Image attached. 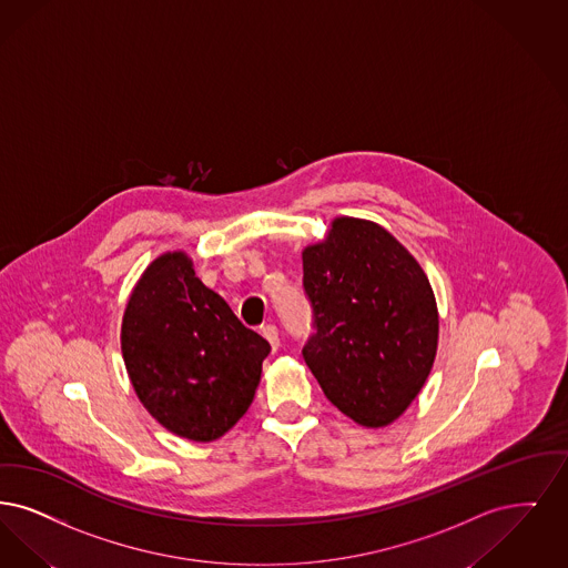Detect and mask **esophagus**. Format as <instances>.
Listing matches in <instances>:
<instances>
[{"mask_svg":"<svg viewBox=\"0 0 568 568\" xmlns=\"http://www.w3.org/2000/svg\"><path fill=\"white\" fill-rule=\"evenodd\" d=\"M261 333H263V337L270 342V346H272L273 352L280 347V335H277V328L273 326V324H265L263 328H261Z\"/></svg>","mask_w":568,"mask_h":568,"instance_id":"obj_1","label":"esophagus"}]
</instances>
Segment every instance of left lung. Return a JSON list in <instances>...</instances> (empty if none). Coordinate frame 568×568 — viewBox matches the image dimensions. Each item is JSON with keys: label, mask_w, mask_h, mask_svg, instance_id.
<instances>
[{"label": "left lung", "mask_w": 568, "mask_h": 568, "mask_svg": "<svg viewBox=\"0 0 568 568\" xmlns=\"http://www.w3.org/2000/svg\"><path fill=\"white\" fill-rule=\"evenodd\" d=\"M316 335L303 358L324 396L365 428L405 414L439 344L435 293L414 254L377 222L337 216L303 247Z\"/></svg>", "instance_id": "obj_1"}]
</instances>
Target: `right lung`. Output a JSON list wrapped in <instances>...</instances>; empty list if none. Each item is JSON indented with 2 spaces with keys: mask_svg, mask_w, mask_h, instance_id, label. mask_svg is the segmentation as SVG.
Segmentation results:
<instances>
[{
  "mask_svg": "<svg viewBox=\"0 0 568 568\" xmlns=\"http://www.w3.org/2000/svg\"><path fill=\"white\" fill-rule=\"evenodd\" d=\"M121 349L150 416L182 439L207 444L246 414L272 346L199 280L184 250H173L135 282Z\"/></svg>",
  "mask_w": 568,
  "mask_h": 568,
  "instance_id": "obj_1",
  "label": "right lung"
}]
</instances>
